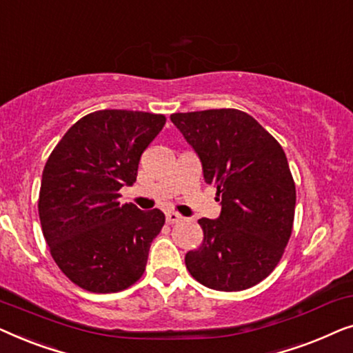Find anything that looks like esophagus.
Instances as JSON below:
<instances>
[{
	"label": "esophagus",
	"mask_w": 353,
	"mask_h": 353,
	"mask_svg": "<svg viewBox=\"0 0 353 353\" xmlns=\"http://www.w3.org/2000/svg\"><path fill=\"white\" fill-rule=\"evenodd\" d=\"M167 223H178V221L183 220V216L180 214H176V212H167Z\"/></svg>",
	"instance_id": "esophagus-1"
}]
</instances>
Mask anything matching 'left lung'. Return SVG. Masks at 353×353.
<instances>
[{
  "label": "left lung",
  "instance_id": "left-lung-1",
  "mask_svg": "<svg viewBox=\"0 0 353 353\" xmlns=\"http://www.w3.org/2000/svg\"><path fill=\"white\" fill-rule=\"evenodd\" d=\"M172 122L194 148L221 214L201 219L204 239L185 263L215 291H244L276 268L289 243L296 183L281 144L238 109L176 112Z\"/></svg>",
  "mask_w": 353,
  "mask_h": 353
}]
</instances>
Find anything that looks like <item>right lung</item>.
Here are the masks:
<instances>
[{
  "instance_id": "obj_1",
  "label": "right lung",
  "mask_w": 353,
  "mask_h": 353,
  "mask_svg": "<svg viewBox=\"0 0 353 353\" xmlns=\"http://www.w3.org/2000/svg\"><path fill=\"white\" fill-rule=\"evenodd\" d=\"M165 120L141 110H96L72 125L48 157L38 199L43 236L61 272L85 291H123L146 270L165 215L120 205L119 191L137 181L141 154Z\"/></svg>"
}]
</instances>
